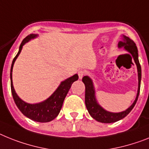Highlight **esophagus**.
Segmentation results:
<instances>
[{
    "instance_id": "1",
    "label": "esophagus",
    "mask_w": 149,
    "mask_h": 149,
    "mask_svg": "<svg viewBox=\"0 0 149 149\" xmlns=\"http://www.w3.org/2000/svg\"><path fill=\"white\" fill-rule=\"evenodd\" d=\"M85 74H86V72L84 70H79L78 72V76H79V79H82V77H84Z\"/></svg>"
}]
</instances>
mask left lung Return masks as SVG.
Here are the masks:
<instances>
[{
    "label": "left lung",
    "mask_w": 149,
    "mask_h": 149,
    "mask_svg": "<svg viewBox=\"0 0 149 149\" xmlns=\"http://www.w3.org/2000/svg\"><path fill=\"white\" fill-rule=\"evenodd\" d=\"M123 41L120 42L118 43L119 47H124V48L127 50L128 52L131 54L133 57L135 63L137 66V70H138V79H139V87L138 92L136 95V100L134 101L133 104L128 109L123 112L120 113H111L103 109L101 106L99 105L95 99V89H94L93 83H92V79L88 77H84L82 78V82H84L85 86H86V94H85V103H86V108L88 110L89 114L92 116V118L96 120L98 122L104 123H114L124 118L132 110L136 104L137 100L139 98V95L140 92V84H141V77H142V70H141V66L139 63L138 58V49L136 47L135 42L132 39L123 36Z\"/></svg>",
    "instance_id": "8db88e82"
}]
</instances>
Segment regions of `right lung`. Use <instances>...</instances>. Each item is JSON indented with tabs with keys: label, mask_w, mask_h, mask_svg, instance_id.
<instances>
[{
	"label": "right lung",
	"mask_w": 149,
	"mask_h": 149,
	"mask_svg": "<svg viewBox=\"0 0 149 149\" xmlns=\"http://www.w3.org/2000/svg\"><path fill=\"white\" fill-rule=\"evenodd\" d=\"M36 36H37V35L35 34H31L29 36H26V38L22 40V43L19 46L18 53L16 55V57L13 58L10 69L11 92H12V95H13L15 104H17L19 110L26 117L32 120L36 121V122L46 123V122H49V121L54 120L55 117H57V115L59 114L61 107L63 105L65 97L67 95V94L68 93L72 82L77 80L79 77L77 74H75L74 76L70 77L69 79L61 82L59 87L57 88L55 92L51 95V96H50L49 98L45 100V102H41V103L31 104L26 103L19 98L17 93L15 92L13 86V81H12V71H13V64H14L15 61L17 60L19 54H20L21 51H22V46L24 45L26 42H28L30 39L36 38Z\"/></svg>",
	"instance_id": "1"
}]
</instances>
